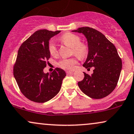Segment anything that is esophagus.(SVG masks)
I'll use <instances>...</instances> for the list:
<instances>
[{"label": "esophagus", "instance_id": "1", "mask_svg": "<svg viewBox=\"0 0 134 134\" xmlns=\"http://www.w3.org/2000/svg\"><path fill=\"white\" fill-rule=\"evenodd\" d=\"M73 72H74L73 71H67L66 72L67 74H72Z\"/></svg>", "mask_w": 134, "mask_h": 134}]
</instances>
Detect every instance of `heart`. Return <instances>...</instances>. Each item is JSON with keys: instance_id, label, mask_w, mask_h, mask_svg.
<instances>
[{"instance_id": "obj_1", "label": "heart", "mask_w": 134, "mask_h": 134, "mask_svg": "<svg viewBox=\"0 0 134 134\" xmlns=\"http://www.w3.org/2000/svg\"><path fill=\"white\" fill-rule=\"evenodd\" d=\"M60 41L66 46L72 48V53L80 59H84L88 55L89 48L87 44L81 42V39L77 34L72 32H66L63 34L60 37ZM50 54L55 56L57 54V48L53 41H50L48 46ZM77 63V59L76 57L71 58L63 59L60 61L58 66L62 68L72 70Z\"/></svg>"}]
</instances>
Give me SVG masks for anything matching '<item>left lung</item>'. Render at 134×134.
Segmentation results:
<instances>
[{
	"mask_svg": "<svg viewBox=\"0 0 134 134\" xmlns=\"http://www.w3.org/2000/svg\"><path fill=\"white\" fill-rule=\"evenodd\" d=\"M72 31L82 33L87 40L89 52L83 66L94 67L91 75L84 72V79L78 82V86L92 98L108 96L117 86L122 69L117 49L102 32L92 27H82Z\"/></svg>",
	"mask_w": 134,
	"mask_h": 134,
	"instance_id": "left-lung-1",
	"label": "left lung"
}]
</instances>
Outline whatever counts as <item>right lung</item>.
Here are the masks:
<instances>
[{
    "label": "right lung",
    "instance_id": "obj_1",
    "mask_svg": "<svg viewBox=\"0 0 134 134\" xmlns=\"http://www.w3.org/2000/svg\"><path fill=\"white\" fill-rule=\"evenodd\" d=\"M60 32L38 30L19 48L13 66V75L20 91L31 101L44 103L60 90L65 71L56 68L50 74L44 72L50 58L48 48L49 40Z\"/></svg>",
    "mask_w": 134,
    "mask_h": 134
}]
</instances>
